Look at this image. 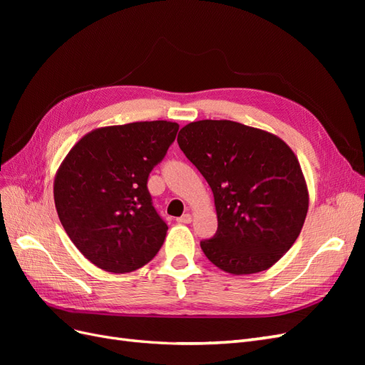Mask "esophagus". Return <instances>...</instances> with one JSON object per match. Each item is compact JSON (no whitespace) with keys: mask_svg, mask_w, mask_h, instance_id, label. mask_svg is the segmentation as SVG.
<instances>
[{"mask_svg":"<svg viewBox=\"0 0 365 365\" xmlns=\"http://www.w3.org/2000/svg\"><path fill=\"white\" fill-rule=\"evenodd\" d=\"M176 220H178L180 224H190V222H192V215H189V213H187V215H182L181 217H178Z\"/></svg>","mask_w":365,"mask_h":365,"instance_id":"obj_1","label":"esophagus"}]
</instances>
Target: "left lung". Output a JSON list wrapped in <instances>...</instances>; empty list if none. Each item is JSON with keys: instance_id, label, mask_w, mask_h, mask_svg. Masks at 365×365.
<instances>
[{"instance_id": "8db88e82", "label": "left lung", "mask_w": 365, "mask_h": 365, "mask_svg": "<svg viewBox=\"0 0 365 365\" xmlns=\"http://www.w3.org/2000/svg\"><path fill=\"white\" fill-rule=\"evenodd\" d=\"M178 145L215 196L217 231L207 259L233 275L271 268L303 228L309 192L300 163L277 135L231 120L185 125Z\"/></svg>"}]
</instances>
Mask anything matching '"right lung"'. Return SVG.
I'll list each match as a JSON object with an SVG mask.
<instances>
[{
	"mask_svg": "<svg viewBox=\"0 0 365 365\" xmlns=\"http://www.w3.org/2000/svg\"><path fill=\"white\" fill-rule=\"evenodd\" d=\"M178 129L165 120L97 128L61 163L53 184L58 216L96 267L123 274L157 256L168 225L152 205L148 178Z\"/></svg>",
	"mask_w": 365,
	"mask_h": 365,
	"instance_id": "add662e5",
	"label": "right lung"
}]
</instances>
